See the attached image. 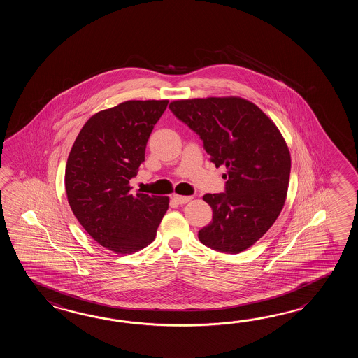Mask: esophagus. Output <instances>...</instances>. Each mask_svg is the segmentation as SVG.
I'll return each instance as SVG.
<instances>
[{"mask_svg":"<svg viewBox=\"0 0 358 358\" xmlns=\"http://www.w3.org/2000/svg\"><path fill=\"white\" fill-rule=\"evenodd\" d=\"M174 201H176V203H179V205H185V203H188L189 201H192V197L190 196H178V194H176L174 196Z\"/></svg>","mask_w":358,"mask_h":358,"instance_id":"esophagus-1","label":"esophagus"}]
</instances>
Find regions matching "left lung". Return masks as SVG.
Wrapping results in <instances>:
<instances>
[{"mask_svg": "<svg viewBox=\"0 0 358 358\" xmlns=\"http://www.w3.org/2000/svg\"><path fill=\"white\" fill-rule=\"evenodd\" d=\"M170 110L203 141L216 168L228 174L225 193L203 196L213 221L202 243L239 253L256 243L282 213L289 185L290 152L275 122L242 97L178 99Z\"/></svg>", "mask_w": 358, "mask_h": 358, "instance_id": "1", "label": "left lung"}]
</instances>
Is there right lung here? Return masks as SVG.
Returning <instances> with one entry per match:
<instances>
[{"mask_svg":"<svg viewBox=\"0 0 358 358\" xmlns=\"http://www.w3.org/2000/svg\"><path fill=\"white\" fill-rule=\"evenodd\" d=\"M168 99L125 101L91 116L69 153L65 189L73 213L102 247L119 255L153 242L169 197L133 194L129 180Z\"/></svg>","mask_w":358,"mask_h":358,"instance_id":"obj_1","label":"right lung"}]
</instances>
